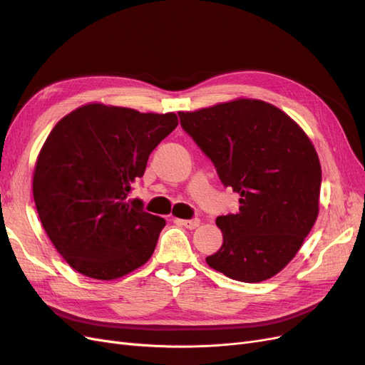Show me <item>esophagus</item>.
I'll list each match as a JSON object with an SVG mask.
<instances>
[{"label": "esophagus", "mask_w": 365, "mask_h": 365, "mask_svg": "<svg viewBox=\"0 0 365 365\" xmlns=\"http://www.w3.org/2000/svg\"><path fill=\"white\" fill-rule=\"evenodd\" d=\"M180 224L184 225L185 228H189V230H195L196 227H200L201 220L200 219H181Z\"/></svg>", "instance_id": "1"}]
</instances>
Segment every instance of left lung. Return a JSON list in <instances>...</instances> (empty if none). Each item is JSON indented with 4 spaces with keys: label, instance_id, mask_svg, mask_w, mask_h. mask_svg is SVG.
I'll return each instance as SVG.
<instances>
[{
    "label": "left lung",
    "instance_id": "8db88e82",
    "mask_svg": "<svg viewBox=\"0 0 365 365\" xmlns=\"http://www.w3.org/2000/svg\"><path fill=\"white\" fill-rule=\"evenodd\" d=\"M178 114L222 184L240 196L237 213L216 217L224 242L205 262L233 280L271 279L318 216L322 165L312 141L282 109L256 98Z\"/></svg>",
    "mask_w": 365,
    "mask_h": 365
}]
</instances>
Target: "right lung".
<instances>
[{
	"instance_id": "obj_1",
	"label": "right lung",
	"mask_w": 365,
	"mask_h": 365,
	"mask_svg": "<svg viewBox=\"0 0 365 365\" xmlns=\"http://www.w3.org/2000/svg\"><path fill=\"white\" fill-rule=\"evenodd\" d=\"M173 113L90 103L58 121L39 152L33 197L51 244L73 269L114 280L145 264L165 220L129 200Z\"/></svg>"
}]
</instances>
